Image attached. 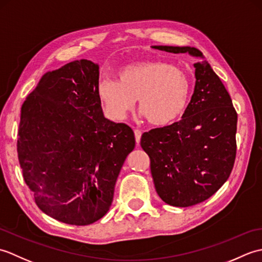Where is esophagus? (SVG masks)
<instances>
[{"instance_id":"obj_1","label":"esophagus","mask_w":262,"mask_h":262,"mask_svg":"<svg viewBox=\"0 0 262 262\" xmlns=\"http://www.w3.org/2000/svg\"><path fill=\"white\" fill-rule=\"evenodd\" d=\"M134 134H135V140L137 145H140V142H141V137H142V132L140 129H135L134 130Z\"/></svg>"}]
</instances>
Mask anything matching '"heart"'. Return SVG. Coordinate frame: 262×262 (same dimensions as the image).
I'll list each match as a JSON object with an SVG mask.
<instances>
[{
  "mask_svg": "<svg viewBox=\"0 0 262 262\" xmlns=\"http://www.w3.org/2000/svg\"><path fill=\"white\" fill-rule=\"evenodd\" d=\"M190 90V80L181 69L162 60H146L120 69L118 81H100L98 97L111 120L125 119L138 99L142 116L151 125L163 127L185 114Z\"/></svg>",
  "mask_w": 262,
  "mask_h": 262,
  "instance_id": "heart-1",
  "label": "heart"
}]
</instances>
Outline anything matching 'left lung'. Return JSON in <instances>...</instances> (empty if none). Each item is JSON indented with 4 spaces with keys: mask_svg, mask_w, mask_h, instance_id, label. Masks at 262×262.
<instances>
[{
    "mask_svg": "<svg viewBox=\"0 0 262 262\" xmlns=\"http://www.w3.org/2000/svg\"><path fill=\"white\" fill-rule=\"evenodd\" d=\"M152 48L197 59L196 84L182 119L144 133L141 138L160 198L176 207H189L208 199L229 179L236 154L237 115L229 92L199 49Z\"/></svg>",
    "mask_w": 262,
    "mask_h": 262,
    "instance_id": "1",
    "label": "left lung"
}]
</instances>
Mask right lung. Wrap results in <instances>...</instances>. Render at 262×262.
I'll use <instances>...</instances> for the list:
<instances>
[{
    "mask_svg": "<svg viewBox=\"0 0 262 262\" xmlns=\"http://www.w3.org/2000/svg\"><path fill=\"white\" fill-rule=\"evenodd\" d=\"M98 85L99 65L74 60L43 74L21 107L16 147L25 182L43 213L71 225L107 214L135 147L132 128L103 116Z\"/></svg>",
    "mask_w": 262,
    "mask_h": 262,
    "instance_id": "right-lung-1",
    "label": "right lung"
}]
</instances>
